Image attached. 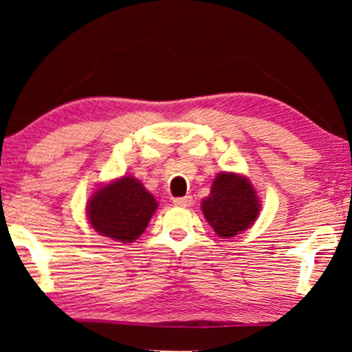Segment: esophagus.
<instances>
[{"instance_id": "1", "label": "esophagus", "mask_w": 352, "mask_h": 352, "mask_svg": "<svg viewBox=\"0 0 352 352\" xmlns=\"http://www.w3.org/2000/svg\"><path fill=\"white\" fill-rule=\"evenodd\" d=\"M174 205L180 208H188L192 205V197H190V195H186V197H177L174 199Z\"/></svg>"}]
</instances>
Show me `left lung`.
<instances>
[{"mask_svg": "<svg viewBox=\"0 0 352 352\" xmlns=\"http://www.w3.org/2000/svg\"><path fill=\"white\" fill-rule=\"evenodd\" d=\"M201 211L216 234L228 239L253 225L259 216L261 201L247 177L220 172L214 178L210 195L201 200Z\"/></svg>", "mask_w": 352, "mask_h": 352, "instance_id": "8db88e82", "label": "left lung"}]
</instances>
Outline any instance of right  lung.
Returning <instances> with one entry per match:
<instances>
[{"label": "right lung", "instance_id": "1", "mask_svg": "<svg viewBox=\"0 0 352 352\" xmlns=\"http://www.w3.org/2000/svg\"><path fill=\"white\" fill-rule=\"evenodd\" d=\"M158 201L132 175H124L91 194L88 222L99 234L118 242H133L144 233Z\"/></svg>", "mask_w": 352, "mask_h": 352}]
</instances>
